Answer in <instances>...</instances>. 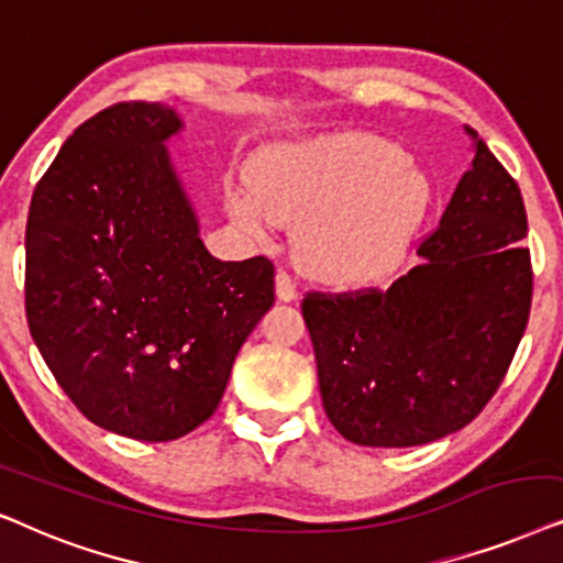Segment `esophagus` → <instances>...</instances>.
Returning a JSON list of instances; mask_svg holds the SVG:
<instances>
[{
    "instance_id": "1",
    "label": "esophagus",
    "mask_w": 563,
    "mask_h": 563,
    "mask_svg": "<svg viewBox=\"0 0 563 563\" xmlns=\"http://www.w3.org/2000/svg\"><path fill=\"white\" fill-rule=\"evenodd\" d=\"M275 296H277V301H294V298L298 296L294 277H290L288 273H283V269L275 275Z\"/></svg>"
}]
</instances>
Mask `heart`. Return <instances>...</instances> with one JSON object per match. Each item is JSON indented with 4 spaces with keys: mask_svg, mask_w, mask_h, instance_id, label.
I'll return each mask as SVG.
<instances>
[{
    "mask_svg": "<svg viewBox=\"0 0 563 563\" xmlns=\"http://www.w3.org/2000/svg\"><path fill=\"white\" fill-rule=\"evenodd\" d=\"M227 208L252 239L296 223L294 254L327 286H365L399 265L430 206L422 172L386 141L329 136L260 148Z\"/></svg>",
    "mask_w": 563,
    "mask_h": 563,
    "instance_id": "1",
    "label": "heart"
}]
</instances>
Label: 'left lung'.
<instances>
[{"instance_id":"obj_1","label":"left lung","mask_w":563,"mask_h":563,"mask_svg":"<svg viewBox=\"0 0 563 563\" xmlns=\"http://www.w3.org/2000/svg\"><path fill=\"white\" fill-rule=\"evenodd\" d=\"M474 139L440 227L417 267L388 288L306 294L301 311L319 391L342 438L368 448L424 445L474 422L526 334L533 269L520 187Z\"/></svg>"}]
</instances>
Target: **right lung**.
I'll use <instances>...</instances> for the list:
<instances>
[{"label": "right lung", "mask_w": 563, "mask_h": 563, "mask_svg": "<svg viewBox=\"0 0 563 563\" xmlns=\"http://www.w3.org/2000/svg\"><path fill=\"white\" fill-rule=\"evenodd\" d=\"M159 102L81 123L30 200L25 313L58 386L102 430L167 443L219 409L231 365L275 303L267 257L221 262L169 162Z\"/></svg>", "instance_id": "right-lung-1"}]
</instances>
